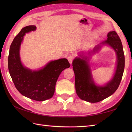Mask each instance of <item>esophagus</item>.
Segmentation results:
<instances>
[{"instance_id":"obj_1","label":"esophagus","mask_w":132,"mask_h":132,"mask_svg":"<svg viewBox=\"0 0 132 132\" xmlns=\"http://www.w3.org/2000/svg\"><path fill=\"white\" fill-rule=\"evenodd\" d=\"M68 60L69 62H70V63L71 64L72 61H73V60H74V57L72 55H70L68 56Z\"/></svg>"}]
</instances>
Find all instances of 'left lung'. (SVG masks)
<instances>
[{"label":"left lung","mask_w":132,"mask_h":132,"mask_svg":"<svg viewBox=\"0 0 132 132\" xmlns=\"http://www.w3.org/2000/svg\"><path fill=\"white\" fill-rule=\"evenodd\" d=\"M107 37V40L102 44L108 45L115 50L117 64L113 79L105 86H96L95 85L86 57H83V59L76 58L72 62L77 94L81 99L88 102H99L111 96L118 88L122 79L125 67V57L121 40L115 31L109 32ZM100 46L96 47L94 52Z\"/></svg>","instance_id":"left-lung-1"}]
</instances>
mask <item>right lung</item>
I'll list each match as a JSON object with an SVG mask.
<instances>
[{"instance_id": "right-lung-1", "label": "right lung", "mask_w": 132, "mask_h": 132, "mask_svg": "<svg viewBox=\"0 0 132 132\" xmlns=\"http://www.w3.org/2000/svg\"><path fill=\"white\" fill-rule=\"evenodd\" d=\"M36 29L35 26L24 27L13 39L10 48L8 65L11 77L20 93L30 99L41 102L52 97L59 76L70 64L67 59L62 58L50 62L38 71L24 68L20 58V46L26 33Z\"/></svg>"}]
</instances>
